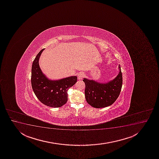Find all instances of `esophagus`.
Wrapping results in <instances>:
<instances>
[{"mask_svg":"<svg viewBox=\"0 0 159 159\" xmlns=\"http://www.w3.org/2000/svg\"><path fill=\"white\" fill-rule=\"evenodd\" d=\"M84 73H83V72H80V73H79L78 75V78L79 80H81V79H82L84 78Z\"/></svg>","mask_w":159,"mask_h":159,"instance_id":"obj_1","label":"esophagus"}]
</instances>
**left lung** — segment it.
I'll return each instance as SVG.
<instances>
[{"instance_id":"1","label":"left lung","mask_w":159,"mask_h":159,"mask_svg":"<svg viewBox=\"0 0 159 159\" xmlns=\"http://www.w3.org/2000/svg\"><path fill=\"white\" fill-rule=\"evenodd\" d=\"M119 73L116 78L106 84L97 82L84 78L86 88L84 94L86 101L92 107L103 108L114 103L118 98L122 86V75L120 66Z\"/></svg>"}]
</instances>
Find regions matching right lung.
Returning a JSON list of instances; mask_svg holds the SVG:
<instances>
[{
    "mask_svg": "<svg viewBox=\"0 0 159 159\" xmlns=\"http://www.w3.org/2000/svg\"><path fill=\"white\" fill-rule=\"evenodd\" d=\"M44 49L40 51L32 63L31 85L34 93L41 103L52 107H59L67 101V90L77 82V77L71 76L58 80H51L43 75L39 59Z\"/></svg>",
    "mask_w": 159,
    "mask_h": 159,
    "instance_id": "right-lung-1",
    "label": "right lung"
}]
</instances>
